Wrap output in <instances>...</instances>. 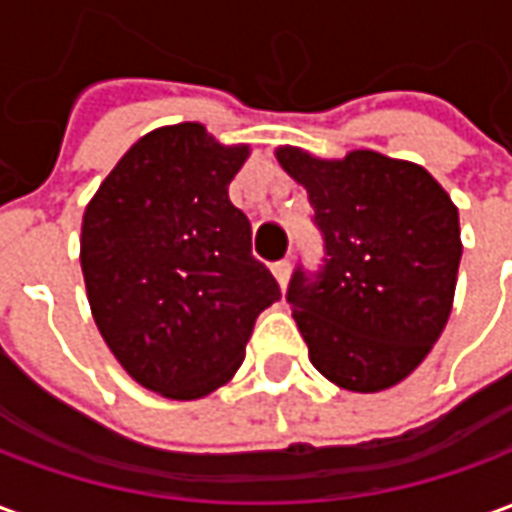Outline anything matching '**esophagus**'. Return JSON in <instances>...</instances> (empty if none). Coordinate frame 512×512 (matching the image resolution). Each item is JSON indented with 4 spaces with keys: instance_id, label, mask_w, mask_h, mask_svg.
Returning a JSON list of instances; mask_svg holds the SVG:
<instances>
[{
    "instance_id": "esophagus-1",
    "label": "esophagus",
    "mask_w": 512,
    "mask_h": 512,
    "mask_svg": "<svg viewBox=\"0 0 512 512\" xmlns=\"http://www.w3.org/2000/svg\"><path fill=\"white\" fill-rule=\"evenodd\" d=\"M271 271H274V277H277L279 288H282V290L288 288V279H290V260H279V263H274V266H271Z\"/></svg>"
}]
</instances>
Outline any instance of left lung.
Wrapping results in <instances>:
<instances>
[{
	"mask_svg": "<svg viewBox=\"0 0 512 512\" xmlns=\"http://www.w3.org/2000/svg\"><path fill=\"white\" fill-rule=\"evenodd\" d=\"M277 158L307 189L323 238L321 268H296L285 293L310 362L340 389L395 386L450 318L458 208L430 172L373 150L323 161L279 147Z\"/></svg>",
	"mask_w": 512,
	"mask_h": 512,
	"instance_id": "8db88e82",
	"label": "left lung"
}]
</instances>
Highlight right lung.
<instances>
[{"label": "right lung", "instance_id": "add662e5", "mask_svg": "<svg viewBox=\"0 0 512 512\" xmlns=\"http://www.w3.org/2000/svg\"><path fill=\"white\" fill-rule=\"evenodd\" d=\"M246 156L200 123L158 128L84 211L82 274L98 332L136 384L172 400L227 384L257 315L282 296L227 197Z\"/></svg>", "mask_w": 512, "mask_h": 512}]
</instances>
